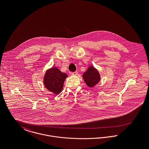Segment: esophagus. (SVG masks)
Segmentation results:
<instances>
[{
	"label": "esophagus",
	"mask_w": 149,
	"mask_h": 149,
	"mask_svg": "<svg viewBox=\"0 0 149 149\" xmlns=\"http://www.w3.org/2000/svg\"><path fill=\"white\" fill-rule=\"evenodd\" d=\"M71 74L72 75V76H76V75H77L78 74V72L76 71V72H72L71 73Z\"/></svg>",
	"instance_id": "1"
}]
</instances>
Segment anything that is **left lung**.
<instances>
[{
  "mask_svg": "<svg viewBox=\"0 0 149 149\" xmlns=\"http://www.w3.org/2000/svg\"><path fill=\"white\" fill-rule=\"evenodd\" d=\"M86 85L89 87H93L96 85L100 80V76L96 69L93 66H89L87 70L83 75Z\"/></svg>",
  "mask_w": 149,
  "mask_h": 149,
  "instance_id": "obj_1",
  "label": "left lung"
}]
</instances>
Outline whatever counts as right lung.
<instances>
[{"label": "right lung", "instance_id": "right-lung-1", "mask_svg": "<svg viewBox=\"0 0 149 149\" xmlns=\"http://www.w3.org/2000/svg\"><path fill=\"white\" fill-rule=\"evenodd\" d=\"M67 76L66 73L61 72L58 68L53 67L48 69L45 74V86L49 91L58 95L63 89L64 81Z\"/></svg>", "mask_w": 149, "mask_h": 149}]
</instances>
